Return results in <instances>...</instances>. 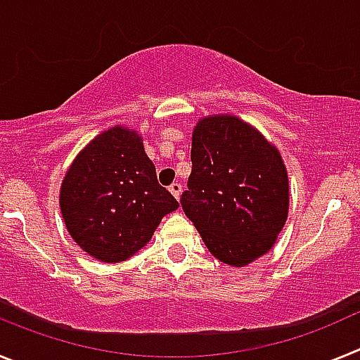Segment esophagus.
<instances>
[{
	"instance_id": "1",
	"label": "esophagus",
	"mask_w": 360,
	"mask_h": 360,
	"mask_svg": "<svg viewBox=\"0 0 360 360\" xmlns=\"http://www.w3.org/2000/svg\"><path fill=\"white\" fill-rule=\"evenodd\" d=\"M169 193L174 196V198L178 200V198H180V195H182V186H180L178 182H173L169 186Z\"/></svg>"
}]
</instances>
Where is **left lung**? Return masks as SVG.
I'll use <instances>...</instances> for the list:
<instances>
[{"label": "left lung", "instance_id": "left-lung-1", "mask_svg": "<svg viewBox=\"0 0 360 360\" xmlns=\"http://www.w3.org/2000/svg\"><path fill=\"white\" fill-rule=\"evenodd\" d=\"M182 209L219 262L243 266L269 252L288 214V176L278 149L238 117L202 119Z\"/></svg>", "mask_w": 360, "mask_h": 360}]
</instances>
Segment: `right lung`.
Listing matches in <instances>:
<instances>
[{"mask_svg": "<svg viewBox=\"0 0 360 360\" xmlns=\"http://www.w3.org/2000/svg\"><path fill=\"white\" fill-rule=\"evenodd\" d=\"M61 212L84 252L119 263L141 250L178 202L157 180L135 131L120 126L95 136L70 165L61 186Z\"/></svg>", "mask_w": 360, "mask_h": 360, "instance_id": "add662e5", "label": "right lung"}]
</instances>
